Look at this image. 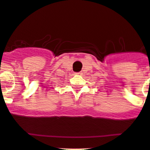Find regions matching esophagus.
<instances>
[{"label": "esophagus", "instance_id": "34e87169", "mask_svg": "<svg viewBox=\"0 0 150 150\" xmlns=\"http://www.w3.org/2000/svg\"><path fill=\"white\" fill-rule=\"evenodd\" d=\"M75 75H82V72H75Z\"/></svg>", "mask_w": 150, "mask_h": 150}]
</instances>
